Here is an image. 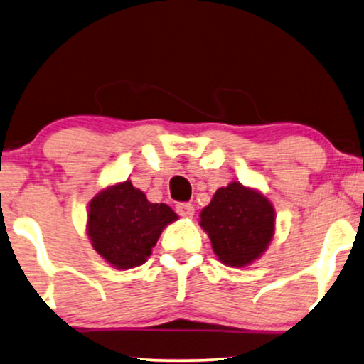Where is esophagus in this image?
I'll return each instance as SVG.
<instances>
[{
  "label": "esophagus",
  "mask_w": 364,
  "mask_h": 364,
  "mask_svg": "<svg viewBox=\"0 0 364 364\" xmlns=\"http://www.w3.org/2000/svg\"><path fill=\"white\" fill-rule=\"evenodd\" d=\"M176 213L179 216H185V218H191V216L195 215V208H193L191 203H178Z\"/></svg>",
  "instance_id": "obj_1"
}]
</instances>
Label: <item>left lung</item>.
<instances>
[{
	"instance_id": "1",
	"label": "left lung",
	"mask_w": 364,
	"mask_h": 364,
	"mask_svg": "<svg viewBox=\"0 0 364 364\" xmlns=\"http://www.w3.org/2000/svg\"><path fill=\"white\" fill-rule=\"evenodd\" d=\"M200 216L216 257L230 267L252 264L274 237V206L237 181L216 190Z\"/></svg>"
}]
</instances>
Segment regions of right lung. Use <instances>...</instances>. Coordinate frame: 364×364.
<instances>
[{
	"mask_svg": "<svg viewBox=\"0 0 364 364\" xmlns=\"http://www.w3.org/2000/svg\"><path fill=\"white\" fill-rule=\"evenodd\" d=\"M178 215L164 203H149L131 181L119 183L92 198L89 233L92 247L117 269L142 265L163 228Z\"/></svg>",
	"mask_w": 364,
	"mask_h": 364,
	"instance_id": "add662e5",
	"label": "right lung"
}]
</instances>
